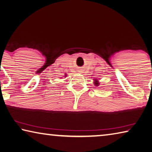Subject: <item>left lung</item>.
<instances>
[{"instance_id": "1", "label": "left lung", "mask_w": 152, "mask_h": 152, "mask_svg": "<svg viewBox=\"0 0 152 152\" xmlns=\"http://www.w3.org/2000/svg\"><path fill=\"white\" fill-rule=\"evenodd\" d=\"M94 82H94V84L96 85V86H98L99 85V82H98V81L97 80H94Z\"/></svg>"}]
</instances>
